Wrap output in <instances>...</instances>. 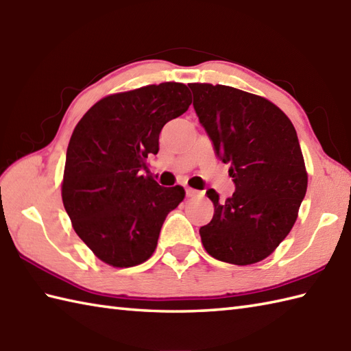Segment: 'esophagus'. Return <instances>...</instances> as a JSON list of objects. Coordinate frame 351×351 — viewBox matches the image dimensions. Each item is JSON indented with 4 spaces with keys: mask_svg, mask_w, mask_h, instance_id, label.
Here are the masks:
<instances>
[{
    "mask_svg": "<svg viewBox=\"0 0 351 351\" xmlns=\"http://www.w3.org/2000/svg\"><path fill=\"white\" fill-rule=\"evenodd\" d=\"M185 193H187V196H189V197H196V196H202V191H199V190H195V189H191V187H187V189H185Z\"/></svg>",
    "mask_w": 351,
    "mask_h": 351,
    "instance_id": "obj_1",
    "label": "esophagus"
}]
</instances>
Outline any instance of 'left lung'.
<instances>
[{"mask_svg": "<svg viewBox=\"0 0 351 351\" xmlns=\"http://www.w3.org/2000/svg\"><path fill=\"white\" fill-rule=\"evenodd\" d=\"M193 107L219 158L229 164L235 193L214 204L213 220L199 229L205 250L235 265L271 255L297 220L308 173L294 125L261 96L221 84H189Z\"/></svg>", "mask_w": 351, "mask_h": 351, "instance_id": "left-lung-1", "label": "left lung"}]
</instances>
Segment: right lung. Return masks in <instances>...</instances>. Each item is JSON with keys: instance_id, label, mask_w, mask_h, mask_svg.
Returning <instances> with one entry per match:
<instances>
[{"instance_id": "right-lung-1", "label": "right lung", "mask_w": 351, "mask_h": 351, "mask_svg": "<svg viewBox=\"0 0 351 351\" xmlns=\"http://www.w3.org/2000/svg\"><path fill=\"white\" fill-rule=\"evenodd\" d=\"M182 83L110 95L78 122L66 152L62 199L77 235L104 263L134 267L152 256L167 214L182 202L181 185L161 187L145 175L160 132L189 110Z\"/></svg>"}]
</instances>
